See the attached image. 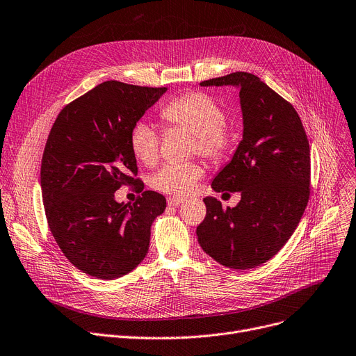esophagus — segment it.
Wrapping results in <instances>:
<instances>
[{
  "label": "esophagus",
  "mask_w": 356,
  "mask_h": 356,
  "mask_svg": "<svg viewBox=\"0 0 356 356\" xmlns=\"http://www.w3.org/2000/svg\"><path fill=\"white\" fill-rule=\"evenodd\" d=\"M168 203H169V206H180L181 203H184V199L176 197V196H170V197L168 199Z\"/></svg>",
  "instance_id": "esophagus-1"
}]
</instances>
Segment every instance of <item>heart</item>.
I'll return each mask as SVG.
<instances>
[{
  "instance_id": "1",
  "label": "heart",
  "mask_w": 356,
  "mask_h": 356,
  "mask_svg": "<svg viewBox=\"0 0 356 356\" xmlns=\"http://www.w3.org/2000/svg\"><path fill=\"white\" fill-rule=\"evenodd\" d=\"M160 115L172 127L192 133L195 140L192 152L211 161H220L229 152L230 136L225 126L226 115L222 106L204 92H186L165 104ZM129 145L134 157L152 165L159 159L160 136L145 122L136 123L129 136ZM199 163L164 164L152 177V186L160 192L176 196L188 195L202 177Z\"/></svg>"
}]
</instances>
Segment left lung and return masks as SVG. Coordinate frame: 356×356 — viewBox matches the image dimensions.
<instances>
[{
  "label": "left lung",
  "mask_w": 356,
  "mask_h": 356,
  "mask_svg": "<svg viewBox=\"0 0 356 356\" xmlns=\"http://www.w3.org/2000/svg\"><path fill=\"white\" fill-rule=\"evenodd\" d=\"M200 86L239 88L243 138L211 183L215 192H241V202L223 209L204 197L197 241L220 265L252 269L272 259L300 222L311 195L309 141L293 106L254 74L238 71Z\"/></svg>",
  "instance_id": "1"
}]
</instances>
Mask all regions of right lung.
Segmentation results:
<instances>
[{
    "label": "right lung",
    "mask_w": 356,
    "mask_h": 356,
    "mask_svg": "<svg viewBox=\"0 0 356 356\" xmlns=\"http://www.w3.org/2000/svg\"><path fill=\"white\" fill-rule=\"evenodd\" d=\"M165 87L104 81L57 115L41 160V193L54 239L81 272L115 279L145 259L163 195L143 191L129 145L131 127ZM133 184L142 195L118 204L113 192Z\"/></svg>",
    "instance_id": "right-lung-1"
}]
</instances>
